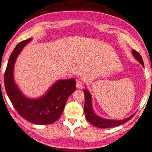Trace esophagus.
Wrapping results in <instances>:
<instances>
[{
	"label": "esophagus",
	"instance_id": "obj_1",
	"mask_svg": "<svg viewBox=\"0 0 152 152\" xmlns=\"http://www.w3.org/2000/svg\"><path fill=\"white\" fill-rule=\"evenodd\" d=\"M76 87H77V88H78V89L83 88V84L82 81H81L80 80H79V79L77 80V81H76Z\"/></svg>",
	"mask_w": 152,
	"mask_h": 152
}]
</instances>
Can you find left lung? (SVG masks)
Returning <instances> with one entry per match:
<instances>
[{
	"label": "left lung",
	"mask_w": 152,
	"mask_h": 152,
	"mask_svg": "<svg viewBox=\"0 0 152 152\" xmlns=\"http://www.w3.org/2000/svg\"><path fill=\"white\" fill-rule=\"evenodd\" d=\"M133 55L136 58L137 60L140 62V64L142 65L143 67H144L143 60L137 51L133 50H132ZM84 94L85 97V102H84V113L85 116L87 121L91 124L92 125L95 126L96 127L101 128H112L115 126H117L123 124L127 121L130 120L134 116V114L133 115L129 117L127 119H125L124 120L121 121H113V120H108L102 119L101 117H98L97 115L94 112L93 110H92L91 107V97L90 94L87 90H84Z\"/></svg>",
	"instance_id": "left-lung-1"
}]
</instances>
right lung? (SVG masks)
I'll list each match as a JSON object with an SVG mask.
<instances>
[{
  "instance_id": "add662e5",
  "label": "right lung",
  "mask_w": 152,
  "mask_h": 152,
  "mask_svg": "<svg viewBox=\"0 0 152 152\" xmlns=\"http://www.w3.org/2000/svg\"><path fill=\"white\" fill-rule=\"evenodd\" d=\"M31 40L18 43L11 54L4 73L5 89L11 102L22 117L33 124H50L58 119L69 96L75 91V79L58 80L40 99L25 97L14 82L13 67L18 54Z\"/></svg>"
}]
</instances>
